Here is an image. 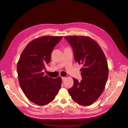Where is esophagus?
<instances>
[{"label": "esophagus", "instance_id": "obj_1", "mask_svg": "<svg viewBox=\"0 0 128 128\" xmlns=\"http://www.w3.org/2000/svg\"><path fill=\"white\" fill-rule=\"evenodd\" d=\"M62 80L64 81L66 79V77H62Z\"/></svg>", "mask_w": 128, "mask_h": 128}]
</instances>
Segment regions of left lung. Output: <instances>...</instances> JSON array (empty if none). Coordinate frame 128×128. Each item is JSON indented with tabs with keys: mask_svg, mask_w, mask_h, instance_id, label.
Wrapping results in <instances>:
<instances>
[{
	"mask_svg": "<svg viewBox=\"0 0 128 128\" xmlns=\"http://www.w3.org/2000/svg\"><path fill=\"white\" fill-rule=\"evenodd\" d=\"M72 46L75 61L82 67V79L73 78L74 85L68 92L72 100L81 106H90L101 95L108 77V66L104 53L96 40L85 36H65Z\"/></svg>",
	"mask_w": 128,
	"mask_h": 128,
	"instance_id": "8db88e82",
	"label": "left lung"
}]
</instances>
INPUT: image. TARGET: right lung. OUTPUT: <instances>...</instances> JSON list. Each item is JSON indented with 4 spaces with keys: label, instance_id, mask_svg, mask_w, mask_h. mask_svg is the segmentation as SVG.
Listing matches in <instances>:
<instances>
[{
    "label": "right lung",
    "instance_id": "1",
    "mask_svg": "<svg viewBox=\"0 0 128 128\" xmlns=\"http://www.w3.org/2000/svg\"><path fill=\"white\" fill-rule=\"evenodd\" d=\"M62 36H42L32 40L21 53L17 64L20 86L27 98L44 106L53 101L61 88L62 78H53L42 72L50 62L52 52Z\"/></svg>",
    "mask_w": 128,
    "mask_h": 128
}]
</instances>
